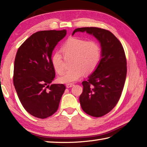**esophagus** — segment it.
<instances>
[{"mask_svg":"<svg viewBox=\"0 0 147 147\" xmlns=\"http://www.w3.org/2000/svg\"><path fill=\"white\" fill-rule=\"evenodd\" d=\"M74 86V84H73V83H70V84H66V88H71V87Z\"/></svg>","mask_w":147,"mask_h":147,"instance_id":"obj_1","label":"esophagus"}]
</instances>
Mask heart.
Returning <instances> with one entry per match:
<instances>
[{"label":"heart","mask_w":147,"mask_h":147,"mask_svg":"<svg viewBox=\"0 0 147 147\" xmlns=\"http://www.w3.org/2000/svg\"><path fill=\"white\" fill-rule=\"evenodd\" d=\"M62 50L65 54L73 55L70 69L65 71L58 77L61 83L70 84L78 81L85 73L91 74L98 65L101 56V51L97 43L88 41L77 37H70L63 44ZM51 63L55 71L62 73L64 69L61 52L55 51L52 55Z\"/></svg>","instance_id":"obj_1"}]
</instances>
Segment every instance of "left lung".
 Masks as SVG:
<instances>
[{
    "label": "left lung",
    "instance_id": "1",
    "mask_svg": "<svg viewBox=\"0 0 147 147\" xmlns=\"http://www.w3.org/2000/svg\"><path fill=\"white\" fill-rule=\"evenodd\" d=\"M93 36L101 47V59L95 70L82 82L79 96L82 110L94 117H100L117 105L122 92L127 75L123 48L112 32L98 27H82L74 30Z\"/></svg>",
    "mask_w": 147,
    "mask_h": 147
}]
</instances>
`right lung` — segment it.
Listing matches in <instances>:
<instances>
[{
  "mask_svg": "<svg viewBox=\"0 0 147 147\" xmlns=\"http://www.w3.org/2000/svg\"><path fill=\"white\" fill-rule=\"evenodd\" d=\"M66 34L65 29L37 32L27 38L16 52L14 86L24 109L36 118H46L56 113L66 89L63 84L50 85L55 77L52 52Z\"/></svg>",
  "mask_w": 147,
  "mask_h": 147,
  "instance_id": "add662e5",
  "label": "right lung"
}]
</instances>
